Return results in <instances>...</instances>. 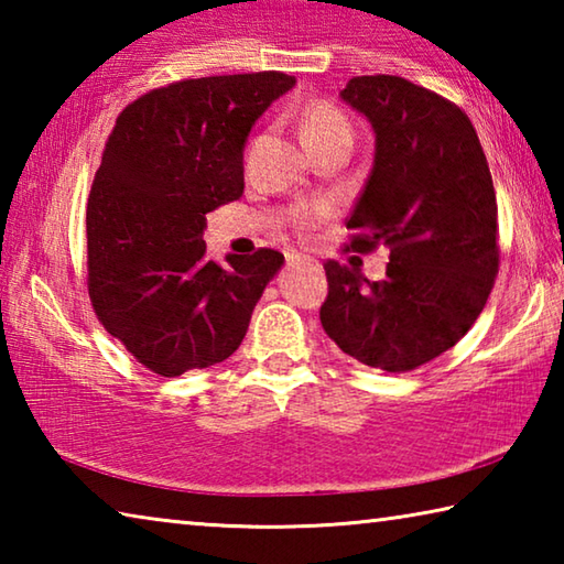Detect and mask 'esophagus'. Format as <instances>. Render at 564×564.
I'll return each mask as SVG.
<instances>
[{
	"mask_svg": "<svg viewBox=\"0 0 564 564\" xmlns=\"http://www.w3.org/2000/svg\"><path fill=\"white\" fill-rule=\"evenodd\" d=\"M308 259H305L303 253H285V263L289 265H299V263H305Z\"/></svg>",
	"mask_w": 564,
	"mask_h": 564,
	"instance_id": "1",
	"label": "esophagus"
}]
</instances>
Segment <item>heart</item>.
Segmentation results:
<instances>
[{
  "label": "heart",
  "mask_w": 564,
  "mask_h": 564,
  "mask_svg": "<svg viewBox=\"0 0 564 564\" xmlns=\"http://www.w3.org/2000/svg\"><path fill=\"white\" fill-rule=\"evenodd\" d=\"M301 131L308 147L321 144V141H330V139H346L352 144V127L348 117L328 101H316L305 109L301 119ZM328 214H330V206L323 202L303 204L293 212V224L295 228H301V231H311V228L321 224Z\"/></svg>",
  "instance_id": "1"
}]
</instances>
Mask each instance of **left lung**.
Returning <instances> with one entry per match:
<instances>
[{"label": "left lung", "mask_w": 564, "mask_h": 564, "mask_svg": "<svg viewBox=\"0 0 564 564\" xmlns=\"http://www.w3.org/2000/svg\"><path fill=\"white\" fill-rule=\"evenodd\" d=\"M340 99L376 131L348 248L388 246L390 263L383 281L323 263L321 323L350 358L405 373L453 348L488 303L500 263L490 166L467 113L403 76H352Z\"/></svg>", "instance_id": "8db88e82"}]
</instances>
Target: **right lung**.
Masks as SVG:
<instances>
[{"label": "right lung", "instance_id": "obj_1", "mask_svg": "<svg viewBox=\"0 0 564 564\" xmlns=\"http://www.w3.org/2000/svg\"><path fill=\"white\" fill-rule=\"evenodd\" d=\"M283 72L202 76L119 113L87 204L89 299L101 326L164 378L241 346L283 253L206 261V214L243 194L256 119L293 89Z\"/></svg>", "mask_w": 564, "mask_h": 564}]
</instances>
